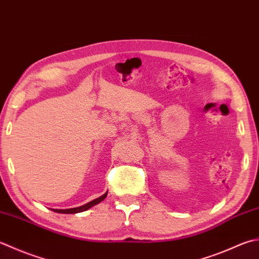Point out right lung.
Masks as SVG:
<instances>
[{
	"mask_svg": "<svg viewBox=\"0 0 259 259\" xmlns=\"http://www.w3.org/2000/svg\"><path fill=\"white\" fill-rule=\"evenodd\" d=\"M106 195H108V192H106V193L103 194L102 196H100V197H98V199L91 201V202H89V203H86V204H84V205H82V206L73 207V209H66V210H58V209H56V210H53V211L58 212V213H78V212H83V211L89 210L90 207H92V206H94L95 204L100 203L101 201H103V200L105 199Z\"/></svg>",
	"mask_w": 259,
	"mask_h": 259,
	"instance_id": "1",
	"label": "right lung"
}]
</instances>
